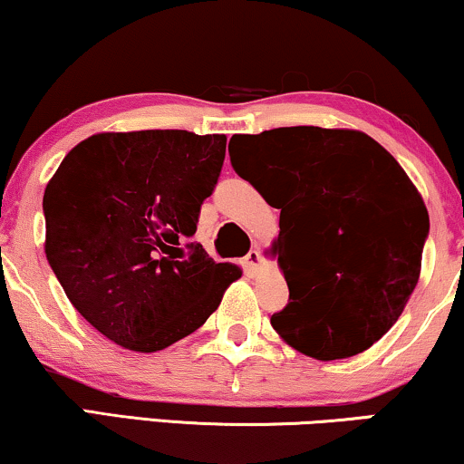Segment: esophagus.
Returning a JSON list of instances; mask_svg holds the SVG:
<instances>
[{
	"label": "esophagus",
	"mask_w": 464,
	"mask_h": 464,
	"mask_svg": "<svg viewBox=\"0 0 464 464\" xmlns=\"http://www.w3.org/2000/svg\"><path fill=\"white\" fill-rule=\"evenodd\" d=\"M261 261H263V256H261V250H259V248H252V250L248 252V255L244 256V266H246V269H248L250 274L259 272Z\"/></svg>",
	"instance_id": "esophagus-1"
}]
</instances>
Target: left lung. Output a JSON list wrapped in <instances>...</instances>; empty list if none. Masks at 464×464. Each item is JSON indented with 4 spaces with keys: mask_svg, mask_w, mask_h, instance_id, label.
I'll list each match as a JSON object with an SVG mask.
<instances>
[{
    "mask_svg": "<svg viewBox=\"0 0 464 464\" xmlns=\"http://www.w3.org/2000/svg\"><path fill=\"white\" fill-rule=\"evenodd\" d=\"M239 178L280 209L289 304L272 327L314 360L357 355L396 324L418 285L426 205L396 158L360 130L319 126L244 134Z\"/></svg>",
    "mask_w": 464,
    "mask_h": 464,
    "instance_id": "left-lung-1",
    "label": "left lung"
}]
</instances>
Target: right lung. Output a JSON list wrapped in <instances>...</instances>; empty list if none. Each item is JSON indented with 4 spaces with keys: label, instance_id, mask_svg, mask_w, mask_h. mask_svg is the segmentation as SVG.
<instances>
[{
    "label": "right lung",
    "instance_id": "1",
    "mask_svg": "<svg viewBox=\"0 0 464 464\" xmlns=\"http://www.w3.org/2000/svg\"><path fill=\"white\" fill-rule=\"evenodd\" d=\"M225 134L101 132L68 151L46 184V259L68 300L120 347L154 353L198 330L242 276L198 244Z\"/></svg>",
    "mask_w": 464,
    "mask_h": 464
}]
</instances>
